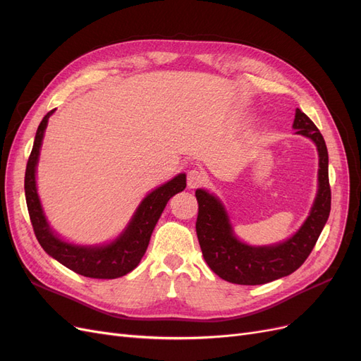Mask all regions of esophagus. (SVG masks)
Returning <instances> with one entry per match:
<instances>
[{"label":"esophagus","instance_id":"34e87169","mask_svg":"<svg viewBox=\"0 0 361 361\" xmlns=\"http://www.w3.org/2000/svg\"><path fill=\"white\" fill-rule=\"evenodd\" d=\"M207 180L206 178V173L202 169H192L188 171V176H187V182H188V187L190 188H199L202 185H204Z\"/></svg>","mask_w":361,"mask_h":361}]
</instances>
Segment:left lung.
Returning <instances> with one entry per match:
<instances>
[{
	"label": "left lung",
	"instance_id": "1",
	"mask_svg": "<svg viewBox=\"0 0 361 361\" xmlns=\"http://www.w3.org/2000/svg\"><path fill=\"white\" fill-rule=\"evenodd\" d=\"M293 129L309 137L318 147L319 171L318 194L312 211L300 231L285 243L253 247L235 236L223 203L204 190L195 191L199 215L195 221L199 244L206 264L218 277L235 285H264L297 271L318 241L331 209V190L329 180V152L319 129L301 110L295 111Z\"/></svg>",
	"mask_w": 361,
	"mask_h": 361
}]
</instances>
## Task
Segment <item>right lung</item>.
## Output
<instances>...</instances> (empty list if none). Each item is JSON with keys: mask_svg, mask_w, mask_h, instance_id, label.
<instances>
[{"mask_svg": "<svg viewBox=\"0 0 361 361\" xmlns=\"http://www.w3.org/2000/svg\"><path fill=\"white\" fill-rule=\"evenodd\" d=\"M56 111L51 110L37 128L35 145L30 154L25 170V200L32 224V231L39 244L47 253L59 260L61 265L72 269L76 274L90 279H117L133 271L141 257L145 256L150 235L159 220L167 202L187 187V176L183 173L174 176L167 183L147 194L137 207L123 233H120L113 243L106 245H73L64 243L51 231L43 214L36 188V166L39 161L43 134L48 125L49 116Z\"/></svg>", "mask_w": 361, "mask_h": 361, "instance_id": "1", "label": "right lung"}]
</instances>
